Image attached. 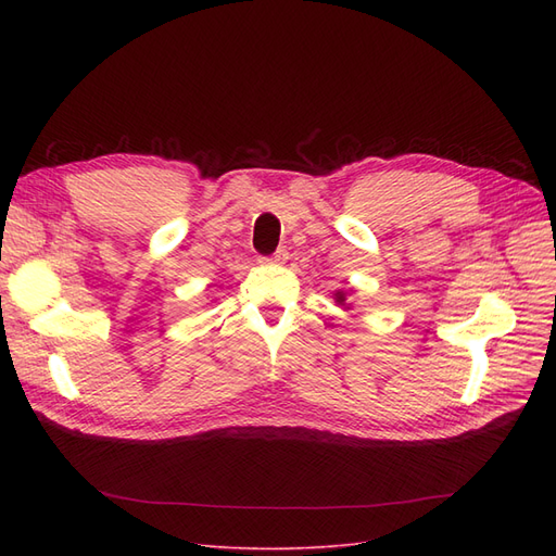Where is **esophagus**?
Instances as JSON below:
<instances>
[{"mask_svg":"<svg viewBox=\"0 0 556 556\" xmlns=\"http://www.w3.org/2000/svg\"><path fill=\"white\" fill-rule=\"evenodd\" d=\"M262 262H264V264H285V262H288V250L280 248V250L274 252V255L262 257Z\"/></svg>","mask_w":556,"mask_h":556,"instance_id":"obj_1","label":"esophagus"}]
</instances>
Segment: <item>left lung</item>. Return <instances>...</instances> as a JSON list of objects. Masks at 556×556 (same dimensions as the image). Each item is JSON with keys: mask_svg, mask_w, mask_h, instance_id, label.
I'll return each instance as SVG.
<instances>
[{"mask_svg": "<svg viewBox=\"0 0 556 556\" xmlns=\"http://www.w3.org/2000/svg\"><path fill=\"white\" fill-rule=\"evenodd\" d=\"M336 301H339V304H343V301H345V294H343V292H336Z\"/></svg>", "mask_w": 556, "mask_h": 556, "instance_id": "8db88e82", "label": "left lung"}]
</instances>
